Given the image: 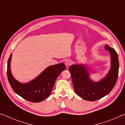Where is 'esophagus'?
<instances>
[{"instance_id":"esophagus-1","label":"esophagus","mask_w":125,"mask_h":125,"mask_svg":"<svg viewBox=\"0 0 125 125\" xmlns=\"http://www.w3.org/2000/svg\"><path fill=\"white\" fill-rule=\"evenodd\" d=\"M65 65L66 66H69L72 64V61L70 60H67L65 61Z\"/></svg>"}]
</instances>
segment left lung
Wrapping results in <instances>:
<instances>
[{
    "label": "left lung",
    "instance_id": "obj_1",
    "mask_svg": "<svg viewBox=\"0 0 125 125\" xmlns=\"http://www.w3.org/2000/svg\"><path fill=\"white\" fill-rule=\"evenodd\" d=\"M111 56L110 69L105 78L99 82L90 79L88 69L84 64H73L69 67L76 94L86 101L99 100L109 94L117 82L119 68L118 55L114 48L105 45Z\"/></svg>",
    "mask_w": 125,
    "mask_h": 125
}]
</instances>
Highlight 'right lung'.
Wrapping results in <instances>:
<instances>
[{
    "label": "right lung",
    "mask_w": 125,
    "mask_h": 125,
    "mask_svg": "<svg viewBox=\"0 0 125 125\" xmlns=\"http://www.w3.org/2000/svg\"><path fill=\"white\" fill-rule=\"evenodd\" d=\"M11 57L12 54L8 61V80L15 93L30 102H41L48 98L52 92L57 78L65 69V64L62 63L51 65L32 81L27 83H21L15 79L11 74L10 68Z\"/></svg>",
    "instance_id": "add662e5"
}]
</instances>
